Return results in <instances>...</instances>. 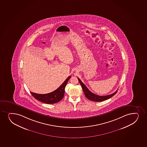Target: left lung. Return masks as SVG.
<instances>
[{
  "label": "left lung",
  "instance_id": "left-lung-1",
  "mask_svg": "<svg viewBox=\"0 0 147 147\" xmlns=\"http://www.w3.org/2000/svg\"><path fill=\"white\" fill-rule=\"evenodd\" d=\"M78 78V81L80 82V84L82 86V88L83 90V92L84 93L85 96L88 99L92 100V101H96V102L104 101V100H108L110 98H111L112 96H113L114 95H115L117 92V90L116 91L113 93V94L107 95V96H105L96 95V94H94V93H92L91 92L89 91L87 87L81 81V80H80L79 78Z\"/></svg>",
  "mask_w": 147,
  "mask_h": 147
}]
</instances>
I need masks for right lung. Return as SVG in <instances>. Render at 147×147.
Here are the masks:
<instances>
[{
	"instance_id": "obj_1",
	"label": "right lung",
	"mask_w": 147,
	"mask_h": 147,
	"mask_svg": "<svg viewBox=\"0 0 147 147\" xmlns=\"http://www.w3.org/2000/svg\"><path fill=\"white\" fill-rule=\"evenodd\" d=\"M71 76H69L63 83L59 88L53 92L46 94H39L31 92V94L36 100L44 103L53 104L57 103L62 99L65 94V88Z\"/></svg>"
}]
</instances>
